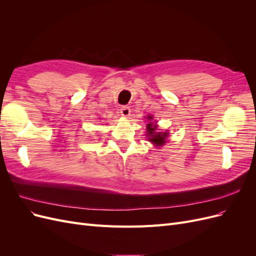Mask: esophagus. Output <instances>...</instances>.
<instances>
[{"label":"esophagus","instance_id":"obj_1","mask_svg":"<svg viewBox=\"0 0 256 256\" xmlns=\"http://www.w3.org/2000/svg\"><path fill=\"white\" fill-rule=\"evenodd\" d=\"M130 113H131V110H130L129 106H122L120 108V114H122V116H125V118H128V116L130 115Z\"/></svg>","mask_w":256,"mask_h":256}]
</instances>
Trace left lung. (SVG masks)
<instances>
[{
    "label": "left lung",
    "mask_w": 256,
    "mask_h": 256,
    "mask_svg": "<svg viewBox=\"0 0 256 256\" xmlns=\"http://www.w3.org/2000/svg\"><path fill=\"white\" fill-rule=\"evenodd\" d=\"M147 120H150L148 124L146 125V136L147 140L152 142L154 146L160 147L162 145H164L166 142V138L168 136V132L166 131V132H161V131H158V125H156V122H152V116L148 115L147 116Z\"/></svg>",
    "instance_id": "left-lung-1"
}]
</instances>
